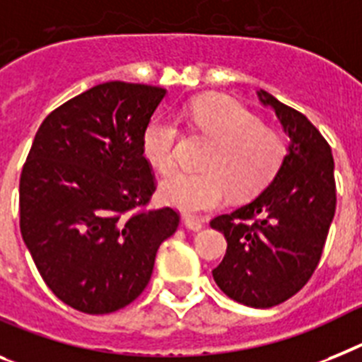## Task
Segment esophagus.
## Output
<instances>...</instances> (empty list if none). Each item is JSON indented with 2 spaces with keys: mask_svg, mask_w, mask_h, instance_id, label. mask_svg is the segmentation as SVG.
<instances>
[{
  "mask_svg": "<svg viewBox=\"0 0 362 362\" xmlns=\"http://www.w3.org/2000/svg\"><path fill=\"white\" fill-rule=\"evenodd\" d=\"M184 226L189 228V230H193V232H199L200 228L204 226V223H202V218H199V217L184 215Z\"/></svg>",
  "mask_w": 362,
  "mask_h": 362,
  "instance_id": "obj_1",
  "label": "esophagus"
}]
</instances>
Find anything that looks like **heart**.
<instances>
[{"label": "heart", "instance_id": "heart-1", "mask_svg": "<svg viewBox=\"0 0 362 362\" xmlns=\"http://www.w3.org/2000/svg\"><path fill=\"white\" fill-rule=\"evenodd\" d=\"M187 123L214 141L202 160L204 171H178L162 182L163 202L184 214L208 211L233 193L248 199L274 180L287 156L279 132L261 124L259 117L238 103L204 97L182 114ZM180 130L171 117H156L145 127L144 156L156 171L171 173L176 165Z\"/></svg>", "mask_w": 362, "mask_h": 362}]
</instances>
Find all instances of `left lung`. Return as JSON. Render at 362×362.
<instances>
[{"instance_id": "left-lung-1", "label": "left lung", "mask_w": 362, "mask_h": 362, "mask_svg": "<svg viewBox=\"0 0 362 362\" xmlns=\"http://www.w3.org/2000/svg\"><path fill=\"white\" fill-rule=\"evenodd\" d=\"M257 95L274 108L289 134V153L263 193L209 224L228 243L224 259L214 269L215 284L235 302L267 309L294 296L317 269L337 189L331 147L317 127L270 93L261 90Z\"/></svg>"}]
</instances>
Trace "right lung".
Wrapping results in <instances>:
<instances>
[{
  "label": "right lung",
  "instance_id": "1",
  "mask_svg": "<svg viewBox=\"0 0 362 362\" xmlns=\"http://www.w3.org/2000/svg\"><path fill=\"white\" fill-rule=\"evenodd\" d=\"M163 95L151 84H97L45 117L23 163L21 238L45 285L81 313L134 302L180 223L176 209H147L156 182L141 139Z\"/></svg>",
  "mask_w": 362,
  "mask_h": 362
}]
</instances>
